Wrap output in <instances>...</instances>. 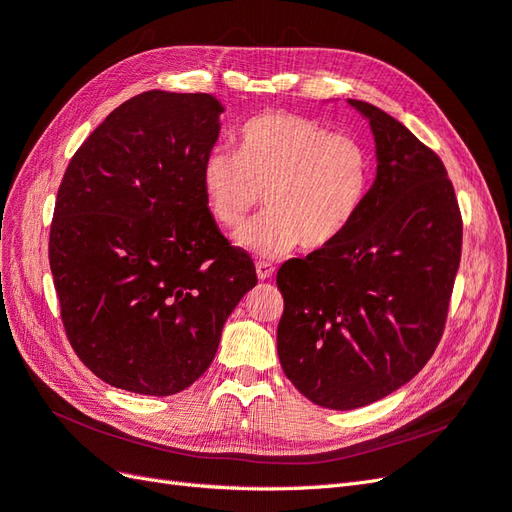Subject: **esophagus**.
Segmentation results:
<instances>
[{"instance_id":"1","label":"esophagus","mask_w":512,"mask_h":512,"mask_svg":"<svg viewBox=\"0 0 512 512\" xmlns=\"http://www.w3.org/2000/svg\"><path fill=\"white\" fill-rule=\"evenodd\" d=\"M255 270H257V276L261 280H266V278H270L274 274V266H272V263H268V261H257Z\"/></svg>"}]
</instances>
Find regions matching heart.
<instances>
[{"label":"heart","mask_w":512,"mask_h":512,"mask_svg":"<svg viewBox=\"0 0 512 512\" xmlns=\"http://www.w3.org/2000/svg\"><path fill=\"white\" fill-rule=\"evenodd\" d=\"M370 155L355 136L315 119L266 112L246 121L238 153L217 148L202 166L206 204L223 227H240L263 204L270 212L238 242L263 257L323 251L353 225L370 187Z\"/></svg>","instance_id":"obj_1"}]
</instances>
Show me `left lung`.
<instances>
[{"mask_svg": "<svg viewBox=\"0 0 512 512\" xmlns=\"http://www.w3.org/2000/svg\"><path fill=\"white\" fill-rule=\"evenodd\" d=\"M370 121L376 178L357 219L276 274L283 372L310 402L351 410L415 376L442 338L461 259V212L440 157L387 112Z\"/></svg>", "mask_w": 512, "mask_h": 512, "instance_id": "obj_1", "label": "left lung"}]
</instances>
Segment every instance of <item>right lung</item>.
Instances as JSON below:
<instances>
[{
  "label": "right lung",
  "mask_w": 512,
  "mask_h": 512,
  "mask_svg": "<svg viewBox=\"0 0 512 512\" xmlns=\"http://www.w3.org/2000/svg\"><path fill=\"white\" fill-rule=\"evenodd\" d=\"M221 112L208 93H140L63 174L48 238L61 321L82 364L112 387L193 385L257 285L251 255L219 232L202 189Z\"/></svg>",
  "instance_id": "right-lung-1"
}]
</instances>
